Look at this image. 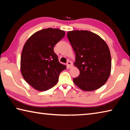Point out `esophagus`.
Segmentation results:
<instances>
[{
    "label": "esophagus",
    "mask_w": 130,
    "mask_h": 130,
    "mask_svg": "<svg viewBox=\"0 0 130 130\" xmlns=\"http://www.w3.org/2000/svg\"><path fill=\"white\" fill-rule=\"evenodd\" d=\"M67 67L68 68H69V69H70V68H71L72 67V62L70 61H68L67 63Z\"/></svg>",
    "instance_id": "esophagus-1"
}]
</instances>
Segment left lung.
<instances>
[{
    "label": "left lung",
    "mask_w": 130,
    "mask_h": 130,
    "mask_svg": "<svg viewBox=\"0 0 130 130\" xmlns=\"http://www.w3.org/2000/svg\"><path fill=\"white\" fill-rule=\"evenodd\" d=\"M76 54V65L80 74L73 82L83 91L100 88L109 78L111 57L109 47L98 35L87 30H74L67 33Z\"/></svg>",
    "instance_id": "8db88e82"
}]
</instances>
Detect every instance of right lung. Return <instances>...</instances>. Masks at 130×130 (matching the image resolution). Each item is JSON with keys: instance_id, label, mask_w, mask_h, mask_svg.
Listing matches in <instances>:
<instances>
[{"instance_id": "add662e5", "label": "right lung", "mask_w": 130, "mask_h": 130, "mask_svg": "<svg viewBox=\"0 0 130 130\" xmlns=\"http://www.w3.org/2000/svg\"><path fill=\"white\" fill-rule=\"evenodd\" d=\"M64 31L48 28L32 34L22 52L21 70L28 84L39 91L52 88L66 66L59 62L54 47L65 36Z\"/></svg>"}]
</instances>
